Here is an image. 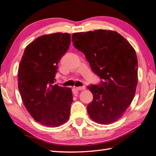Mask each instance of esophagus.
Segmentation results:
<instances>
[{
    "instance_id": "obj_1",
    "label": "esophagus",
    "mask_w": 156,
    "mask_h": 156,
    "mask_svg": "<svg viewBox=\"0 0 156 156\" xmlns=\"http://www.w3.org/2000/svg\"><path fill=\"white\" fill-rule=\"evenodd\" d=\"M76 89L77 90H79V91L84 90L85 89V86H82V87H76Z\"/></svg>"
}]
</instances>
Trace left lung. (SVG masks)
Instances as JSON below:
<instances>
[{
	"mask_svg": "<svg viewBox=\"0 0 156 156\" xmlns=\"http://www.w3.org/2000/svg\"><path fill=\"white\" fill-rule=\"evenodd\" d=\"M72 42L102 79L98 85L87 87L93 94L87 107L89 116L100 124L115 122L135 94L138 62L135 49L120 34L106 30L73 33Z\"/></svg>",
	"mask_w": 156,
	"mask_h": 156,
	"instance_id": "obj_1",
	"label": "left lung"
}]
</instances>
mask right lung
<instances>
[{"instance_id": "1", "label": "right lung", "mask_w": 156, "mask_h": 156, "mask_svg": "<svg viewBox=\"0 0 156 156\" xmlns=\"http://www.w3.org/2000/svg\"><path fill=\"white\" fill-rule=\"evenodd\" d=\"M71 44L69 33L44 34L30 43L19 66L18 85L25 107L48 127L66 122L73 102L71 88L54 84L58 64Z\"/></svg>"}]
</instances>
